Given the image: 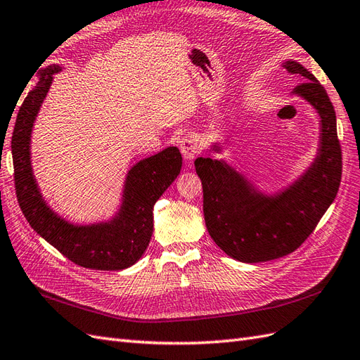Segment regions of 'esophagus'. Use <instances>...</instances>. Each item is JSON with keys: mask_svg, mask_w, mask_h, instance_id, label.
<instances>
[{"mask_svg": "<svg viewBox=\"0 0 360 360\" xmlns=\"http://www.w3.org/2000/svg\"><path fill=\"white\" fill-rule=\"evenodd\" d=\"M179 149L182 152V156L187 161L195 160V156H198L202 150V147L199 144V140L195 135H186L179 141Z\"/></svg>", "mask_w": 360, "mask_h": 360, "instance_id": "esophagus-1", "label": "esophagus"}]
</instances>
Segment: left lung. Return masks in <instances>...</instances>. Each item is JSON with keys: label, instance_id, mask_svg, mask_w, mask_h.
<instances>
[{"label": "left lung", "instance_id": "8db88e82", "mask_svg": "<svg viewBox=\"0 0 360 360\" xmlns=\"http://www.w3.org/2000/svg\"><path fill=\"white\" fill-rule=\"evenodd\" d=\"M283 67L306 80L293 92L310 101L321 117L319 153L307 173L281 195L266 198L224 161H195L208 233L220 250L243 263L275 260L298 250L335 200L342 178L336 112L327 91L300 63L288 60Z\"/></svg>", "mask_w": 360, "mask_h": 360}]
</instances>
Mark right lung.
<instances>
[{"mask_svg": "<svg viewBox=\"0 0 360 360\" xmlns=\"http://www.w3.org/2000/svg\"><path fill=\"white\" fill-rule=\"evenodd\" d=\"M60 68L41 71L39 82L27 94L16 115L12 135L16 198L27 222L50 245L82 268L120 271L140 260L153 231V205L181 172L178 147H167L129 170L122 210L109 224L75 226L45 204L30 165V134L36 115Z\"/></svg>", "mask_w": 360, "mask_h": 360, "instance_id": "1", "label": "right lung"}]
</instances>
